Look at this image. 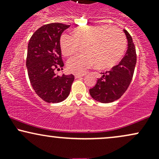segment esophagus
<instances>
[{"mask_svg":"<svg viewBox=\"0 0 159 159\" xmlns=\"http://www.w3.org/2000/svg\"><path fill=\"white\" fill-rule=\"evenodd\" d=\"M84 75H85L84 74H75V78L83 77V76H84Z\"/></svg>","mask_w":159,"mask_h":159,"instance_id":"1","label":"esophagus"}]
</instances>
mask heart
Segmentation results:
<instances>
[{
	"instance_id": "1",
	"label": "heart",
	"mask_w": 159,
	"mask_h": 159,
	"mask_svg": "<svg viewBox=\"0 0 159 159\" xmlns=\"http://www.w3.org/2000/svg\"><path fill=\"white\" fill-rule=\"evenodd\" d=\"M81 45L84 52L67 62V68L72 72L83 73L94 65L102 69L115 66L125 53L126 39L120 29L107 25L75 27L71 36L64 34L60 39L61 52L66 57L77 52Z\"/></svg>"
}]
</instances>
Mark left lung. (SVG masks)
Masks as SVG:
<instances>
[{
    "instance_id": "8db88e82",
    "label": "left lung",
    "mask_w": 159,
    "mask_h": 159,
    "mask_svg": "<svg viewBox=\"0 0 159 159\" xmlns=\"http://www.w3.org/2000/svg\"><path fill=\"white\" fill-rule=\"evenodd\" d=\"M123 31L128 40L125 56L111 70L102 73V76L98 78L95 87L90 89V96L99 102L109 103L119 99L132 81L137 61L135 46L129 32Z\"/></svg>"
}]
</instances>
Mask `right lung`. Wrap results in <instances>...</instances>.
Listing matches in <instances>:
<instances>
[{"instance_id": "obj_1", "label": "right lung", "mask_w": 159, "mask_h": 159, "mask_svg": "<svg viewBox=\"0 0 159 159\" xmlns=\"http://www.w3.org/2000/svg\"><path fill=\"white\" fill-rule=\"evenodd\" d=\"M70 25L61 23L45 25L34 32L27 46L26 66L32 87L48 103H57L68 97L73 75H57L55 69H63L60 46L61 36Z\"/></svg>"}]
</instances>
